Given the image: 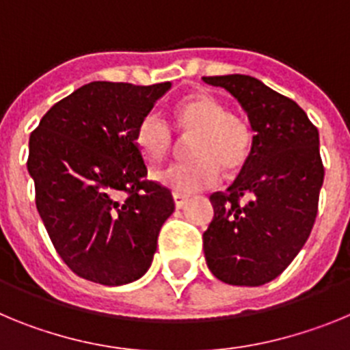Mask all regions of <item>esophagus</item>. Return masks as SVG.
Instances as JSON below:
<instances>
[{"mask_svg":"<svg viewBox=\"0 0 350 350\" xmlns=\"http://www.w3.org/2000/svg\"><path fill=\"white\" fill-rule=\"evenodd\" d=\"M173 202H175V208H184L185 203H187V196H182V194H173Z\"/></svg>","mask_w":350,"mask_h":350,"instance_id":"34e87169","label":"esophagus"}]
</instances>
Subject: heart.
Returning a JSON list of instances; mask_svg holds the SVG:
<instances>
[{"instance_id":"b5f03b06","label":"heart","mask_w":350,"mask_h":350,"mask_svg":"<svg viewBox=\"0 0 350 350\" xmlns=\"http://www.w3.org/2000/svg\"><path fill=\"white\" fill-rule=\"evenodd\" d=\"M173 116L182 135H194L191 154L196 157L154 172V178L161 185L187 196L217 185L222 166L237 172L247 163L254 140L252 129L245 119L230 112L219 98L208 92L191 94L175 107ZM135 140L145 156L161 161L173 150L177 135L165 117L157 110H150L138 122Z\"/></svg>"}]
</instances>
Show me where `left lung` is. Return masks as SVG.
Instances as JSON below:
<instances>
[{
	"label": "left lung",
	"instance_id": "1",
	"mask_svg": "<svg viewBox=\"0 0 350 350\" xmlns=\"http://www.w3.org/2000/svg\"><path fill=\"white\" fill-rule=\"evenodd\" d=\"M234 96L256 133L252 150L226 193H213L203 233L208 270L231 286L277 279L307 242L324 166L319 131L293 100L249 75L203 77Z\"/></svg>",
	"mask_w": 350,
	"mask_h": 350
}]
</instances>
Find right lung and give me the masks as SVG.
Here are the masks:
<instances>
[{
  "label": "right lung",
  "mask_w": 350,
  "mask_h": 350,
  "mask_svg": "<svg viewBox=\"0 0 350 350\" xmlns=\"http://www.w3.org/2000/svg\"><path fill=\"white\" fill-rule=\"evenodd\" d=\"M170 88L85 83L31 133L27 172L36 208L57 254L82 279L122 286L152 262L175 203L166 187L145 180L135 133Z\"/></svg>",
  "instance_id": "add662e5"
}]
</instances>
